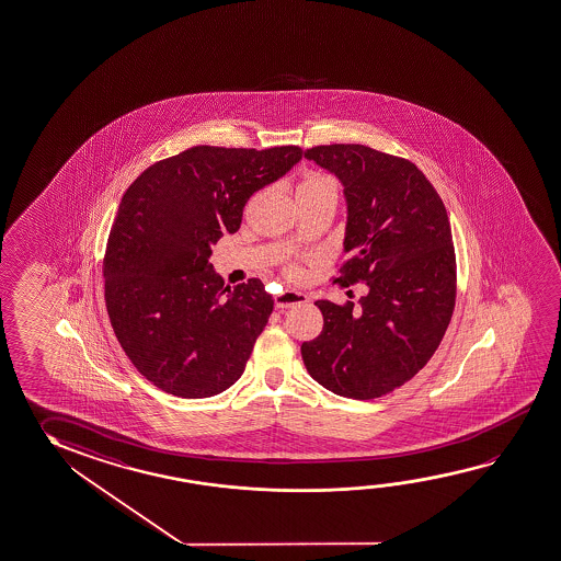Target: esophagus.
<instances>
[{
    "instance_id": "obj_1",
    "label": "esophagus",
    "mask_w": 561,
    "mask_h": 561,
    "mask_svg": "<svg viewBox=\"0 0 561 561\" xmlns=\"http://www.w3.org/2000/svg\"><path fill=\"white\" fill-rule=\"evenodd\" d=\"M310 300L306 294L296 293V290H283L275 296V306L278 310H286L293 308L296 304H306Z\"/></svg>"
}]
</instances>
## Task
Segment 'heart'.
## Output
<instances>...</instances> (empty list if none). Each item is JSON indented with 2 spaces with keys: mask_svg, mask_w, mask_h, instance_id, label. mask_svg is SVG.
<instances>
[{
  "mask_svg": "<svg viewBox=\"0 0 561 561\" xmlns=\"http://www.w3.org/2000/svg\"><path fill=\"white\" fill-rule=\"evenodd\" d=\"M320 193L337 195V181L328 175V173H320V171L304 173L302 179L296 185V195H320ZM288 273L293 276H298L300 275V268L296 267V265H290Z\"/></svg>",
  "mask_w": 561,
  "mask_h": 561,
  "instance_id": "obj_1",
  "label": "heart"
}]
</instances>
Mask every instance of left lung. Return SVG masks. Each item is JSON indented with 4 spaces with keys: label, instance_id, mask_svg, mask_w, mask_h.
I'll return each mask as SVG.
<instances>
[{
    "label": "left lung",
    "instance_id": "8db88e82",
    "mask_svg": "<svg viewBox=\"0 0 561 561\" xmlns=\"http://www.w3.org/2000/svg\"><path fill=\"white\" fill-rule=\"evenodd\" d=\"M343 183L347 261L335 278L365 283L355 302L318 300L323 330L302 343L304 365L323 388L374 400L427 365L456 302V255L443 198L415 163L363 144L304 151Z\"/></svg>",
    "mask_w": 561,
    "mask_h": 561
}]
</instances>
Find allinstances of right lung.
<instances>
[{"label": "right lung", "mask_w": 561, "mask_h": 561, "mask_svg": "<svg viewBox=\"0 0 561 561\" xmlns=\"http://www.w3.org/2000/svg\"><path fill=\"white\" fill-rule=\"evenodd\" d=\"M302 160V148L195 146L126 188L103 259L105 304L138 373L178 398H210L240 378L273 311L259 278L224 286L208 257L240 230L250 196Z\"/></svg>", "instance_id": "add662e5"}]
</instances>
